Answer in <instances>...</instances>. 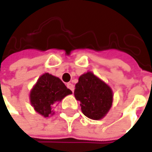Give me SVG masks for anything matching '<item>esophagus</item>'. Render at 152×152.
<instances>
[{"label":"esophagus","instance_id":"1","mask_svg":"<svg viewBox=\"0 0 152 152\" xmlns=\"http://www.w3.org/2000/svg\"><path fill=\"white\" fill-rule=\"evenodd\" d=\"M67 87L69 89V90H71V91L73 92V91H74V86H73V84H71V83H67Z\"/></svg>","mask_w":152,"mask_h":152}]
</instances>
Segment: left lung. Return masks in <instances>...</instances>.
<instances>
[{
    "label": "left lung",
    "mask_w": 152,
    "mask_h": 152,
    "mask_svg": "<svg viewBox=\"0 0 152 152\" xmlns=\"http://www.w3.org/2000/svg\"><path fill=\"white\" fill-rule=\"evenodd\" d=\"M74 96L80 102L82 113L93 120L103 118L113 106L112 88L92 72L82 74L75 85Z\"/></svg>",
    "instance_id": "8db88e82"
}]
</instances>
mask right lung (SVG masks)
Returning a JSON list of instances; mask_svg holds the SVG:
<instances>
[{
    "label": "right lung",
    "mask_w": 152,
    "mask_h": 152,
    "mask_svg": "<svg viewBox=\"0 0 152 152\" xmlns=\"http://www.w3.org/2000/svg\"><path fill=\"white\" fill-rule=\"evenodd\" d=\"M72 93L59 78L45 73L31 89L29 101L36 113L44 118H48L54 115L53 109L56 106Z\"/></svg>",
    "instance_id": "obj_1"
}]
</instances>
